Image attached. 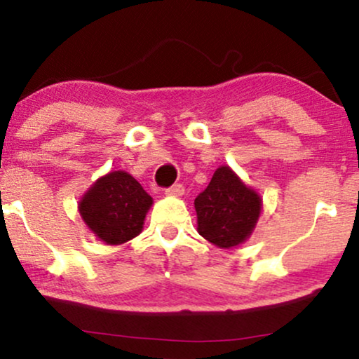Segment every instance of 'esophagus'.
<instances>
[{
  "instance_id": "1",
  "label": "esophagus",
  "mask_w": 359,
  "mask_h": 359,
  "mask_svg": "<svg viewBox=\"0 0 359 359\" xmlns=\"http://www.w3.org/2000/svg\"><path fill=\"white\" fill-rule=\"evenodd\" d=\"M167 196H174V197H180L184 196V185L182 184H175L172 187H168L165 191Z\"/></svg>"
}]
</instances>
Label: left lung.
Segmentation results:
<instances>
[{
    "mask_svg": "<svg viewBox=\"0 0 359 359\" xmlns=\"http://www.w3.org/2000/svg\"><path fill=\"white\" fill-rule=\"evenodd\" d=\"M197 231L217 248H234L255 231L263 209L262 196L228 165L214 172L208 189L194 201Z\"/></svg>",
    "mask_w": 359,
    "mask_h": 359,
    "instance_id": "obj_1",
    "label": "left lung"
}]
</instances>
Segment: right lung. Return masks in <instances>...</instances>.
I'll return each mask as SVG.
<instances>
[{"mask_svg":"<svg viewBox=\"0 0 359 359\" xmlns=\"http://www.w3.org/2000/svg\"><path fill=\"white\" fill-rule=\"evenodd\" d=\"M154 199L135 177L113 170L100 177L81 197L79 214L89 231L106 245H123L143 229Z\"/></svg>","mask_w":359,"mask_h":359,"instance_id":"obj_1","label":"right lung"}]
</instances>
